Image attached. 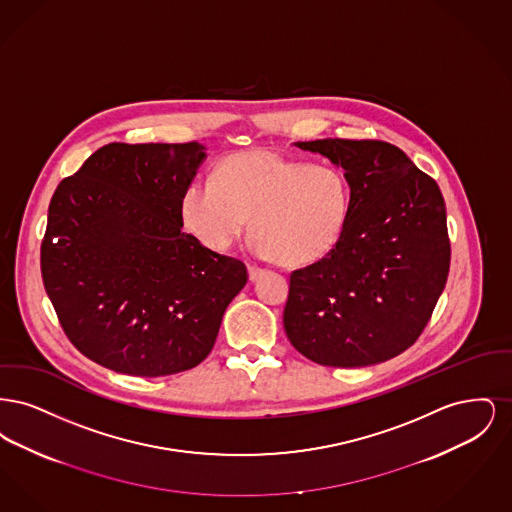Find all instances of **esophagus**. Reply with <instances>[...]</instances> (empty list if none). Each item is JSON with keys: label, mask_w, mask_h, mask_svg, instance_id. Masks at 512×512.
<instances>
[{"label": "esophagus", "mask_w": 512, "mask_h": 512, "mask_svg": "<svg viewBox=\"0 0 512 512\" xmlns=\"http://www.w3.org/2000/svg\"><path fill=\"white\" fill-rule=\"evenodd\" d=\"M247 270H249V280H251V282H257V280L265 274L263 268L255 267V265H249Z\"/></svg>", "instance_id": "34e87169"}]
</instances>
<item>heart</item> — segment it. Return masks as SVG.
I'll list each match as a JSON object with an SVG mask.
<instances>
[{
    "label": "heart",
    "mask_w": 512,
    "mask_h": 512,
    "mask_svg": "<svg viewBox=\"0 0 512 512\" xmlns=\"http://www.w3.org/2000/svg\"><path fill=\"white\" fill-rule=\"evenodd\" d=\"M349 213L345 172L268 149L228 155L215 178H195L180 199L186 230L209 251H228L251 219L249 249L284 267L328 257L345 234Z\"/></svg>",
    "instance_id": "heart-1"
}]
</instances>
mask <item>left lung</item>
I'll list each match as a JSON object with an SVG mask.
<instances>
[{
    "label": "left lung",
    "instance_id": "8db88e82",
    "mask_svg": "<svg viewBox=\"0 0 512 512\" xmlns=\"http://www.w3.org/2000/svg\"><path fill=\"white\" fill-rule=\"evenodd\" d=\"M295 147L341 167L351 213L338 247L290 276L284 328L318 365H378L411 347L445 288L451 247L438 184L376 140Z\"/></svg>",
    "mask_w": 512,
    "mask_h": 512
}]
</instances>
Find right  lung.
Instances as JSON below:
<instances>
[{"mask_svg": "<svg viewBox=\"0 0 512 512\" xmlns=\"http://www.w3.org/2000/svg\"><path fill=\"white\" fill-rule=\"evenodd\" d=\"M207 159L190 144H109L51 197L42 278L74 347L119 374L190 370L213 349L247 268L182 232Z\"/></svg>", "mask_w": 512, "mask_h": 512, "instance_id": "right-lung-1", "label": "right lung"}]
</instances>
